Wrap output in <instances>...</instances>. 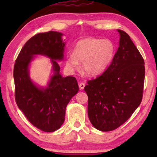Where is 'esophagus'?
Masks as SVG:
<instances>
[{
	"label": "esophagus",
	"instance_id": "1",
	"mask_svg": "<svg viewBox=\"0 0 157 157\" xmlns=\"http://www.w3.org/2000/svg\"><path fill=\"white\" fill-rule=\"evenodd\" d=\"M84 86H85V84L83 83V82H81V83H79V89H80L81 90H83L84 88Z\"/></svg>",
	"mask_w": 157,
	"mask_h": 157
}]
</instances>
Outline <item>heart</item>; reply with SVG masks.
<instances>
[{"label": "heart", "mask_w": 157, "mask_h": 157, "mask_svg": "<svg viewBox=\"0 0 157 157\" xmlns=\"http://www.w3.org/2000/svg\"><path fill=\"white\" fill-rule=\"evenodd\" d=\"M115 46L109 39L86 38L79 40L73 48V55L66 57V66L71 71L79 68L89 76L102 74L113 60Z\"/></svg>", "instance_id": "b5f03b06"}]
</instances>
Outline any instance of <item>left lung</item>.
<instances>
[{
	"mask_svg": "<svg viewBox=\"0 0 157 157\" xmlns=\"http://www.w3.org/2000/svg\"><path fill=\"white\" fill-rule=\"evenodd\" d=\"M108 68L89 80L88 116L95 129L112 131L128 120L141 102L145 79L144 59L125 32Z\"/></svg>",
	"mask_w": 157,
	"mask_h": 157,
	"instance_id": "1",
	"label": "left lung"
}]
</instances>
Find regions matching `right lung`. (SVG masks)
<instances>
[{
    "label": "right lung",
    "mask_w": 157,
    "mask_h": 157,
    "mask_svg": "<svg viewBox=\"0 0 157 157\" xmlns=\"http://www.w3.org/2000/svg\"><path fill=\"white\" fill-rule=\"evenodd\" d=\"M63 34L50 31L39 33L26 42L14 67L15 100L18 107L36 128L46 132L59 129L65 120L66 106L79 91L76 78H63L57 61L63 59L66 43ZM36 55L50 58L53 75L44 87L34 83L29 77L30 63Z\"/></svg>",
    "instance_id": "1"
}]
</instances>
